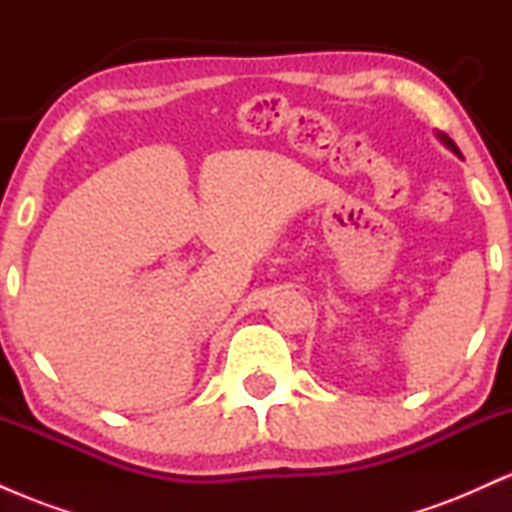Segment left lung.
<instances>
[{
    "label": "left lung",
    "instance_id": "8db88e82",
    "mask_svg": "<svg viewBox=\"0 0 512 512\" xmlns=\"http://www.w3.org/2000/svg\"><path fill=\"white\" fill-rule=\"evenodd\" d=\"M440 139H443V144H448V146H450V149H452V151H455V154H457V156H460V149H457V146H455V142H452V139H450V137H445V134H440Z\"/></svg>",
    "mask_w": 512,
    "mask_h": 512
}]
</instances>
